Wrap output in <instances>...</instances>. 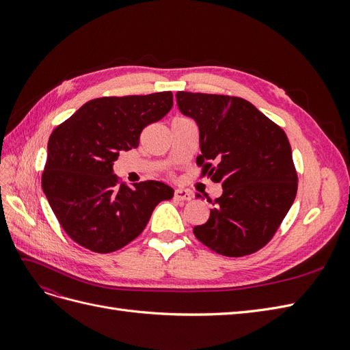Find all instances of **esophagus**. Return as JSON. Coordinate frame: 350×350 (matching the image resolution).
I'll use <instances>...</instances> for the list:
<instances>
[{
  "label": "esophagus",
  "instance_id": "obj_1",
  "mask_svg": "<svg viewBox=\"0 0 350 350\" xmlns=\"http://www.w3.org/2000/svg\"><path fill=\"white\" fill-rule=\"evenodd\" d=\"M175 198L179 201H188V200H191V194H189L187 189L178 188V189H175Z\"/></svg>",
  "mask_w": 350,
  "mask_h": 350
}]
</instances>
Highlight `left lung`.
Segmentation results:
<instances>
[{
    "instance_id": "obj_1",
    "label": "left lung",
    "mask_w": 350,
    "mask_h": 350,
    "mask_svg": "<svg viewBox=\"0 0 350 350\" xmlns=\"http://www.w3.org/2000/svg\"><path fill=\"white\" fill-rule=\"evenodd\" d=\"M175 96L181 113L198 126L197 163L224 187V194L208 200L210 217L193 229L196 238L226 257L256 252L271 239L296 197L288 137L245 99L191 92Z\"/></svg>"
}]
</instances>
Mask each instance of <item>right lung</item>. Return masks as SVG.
<instances>
[{
    "label": "right lung",
    "instance_id": "add662e5",
    "mask_svg": "<svg viewBox=\"0 0 350 350\" xmlns=\"http://www.w3.org/2000/svg\"><path fill=\"white\" fill-rule=\"evenodd\" d=\"M172 92L89 100L52 131L42 189L67 235L94 252H112L139 237L154 207L174 197L161 181L118 185L113 163L139 146L146 125L162 120Z\"/></svg>",
    "mask_w": 350,
    "mask_h": 350
}]
</instances>
